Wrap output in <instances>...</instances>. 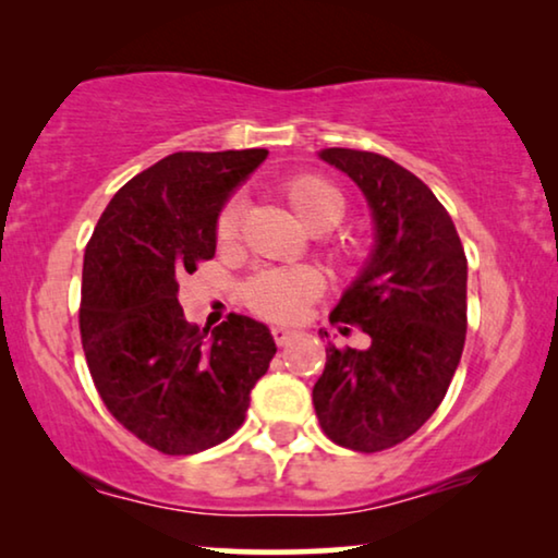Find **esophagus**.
<instances>
[{
    "label": "esophagus",
    "mask_w": 558,
    "mask_h": 558,
    "mask_svg": "<svg viewBox=\"0 0 558 558\" xmlns=\"http://www.w3.org/2000/svg\"><path fill=\"white\" fill-rule=\"evenodd\" d=\"M271 335H274V342H277L279 348H284L287 342H292L296 338V330H289V327H274Z\"/></svg>",
    "instance_id": "obj_1"
}]
</instances>
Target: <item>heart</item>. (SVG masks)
I'll list each match as a JSON object with an SVG mask.
<instances>
[{
  "label": "heart",
  "instance_id": "heart-1",
  "mask_svg": "<svg viewBox=\"0 0 558 558\" xmlns=\"http://www.w3.org/2000/svg\"><path fill=\"white\" fill-rule=\"evenodd\" d=\"M279 193L296 218L312 231H330L345 218L348 203L332 182L319 174H292L279 185ZM243 205L239 197L223 203L216 218V239L231 243L241 231ZM353 248L335 246L332 258L338 264L353 262ZM323 274L315 266H274L251 277L243 284V302L254 315L269 323H296L312 302L323 292Z\"/></svg>",
  "mask_w": 558,
  "mask_h": 558
}]
</instances>
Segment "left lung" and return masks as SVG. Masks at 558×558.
Wrapping results in <instances>:
<instances>
[{"label": "left lung", "instance_id": "obj_1", "mask_svg": "<svg viewBox=\"0 0 558 558\" xmlns=\"http://www.w3.org/2000/svg\"><path fill=\"white\" fill-rule=\"evenodd\" d=\"M319 157L363 190L376 248L330 315L368 332L371 348L327 345L312 403L335 445L371 454L422 429L452 384L468 332V256L445 205L407 167L363 149Z\"/></svg>", "mask_w": 558, "mask_h": 558}]
</instances>
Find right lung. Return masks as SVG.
I'll use <instances>...</instances> for the list:
<instances>
[{
	"label": "right lung",
	"mask_w": 558,
	"mask_h": 558,
	"mask_svg": "<svg viewBox=\"0 0 558 558\" xmlns=\"http://www.w3.org/2000/svg\"><path fill=\"white\" fill-rule=\"evenodd\" d=\"M266 149L174 151L111 197L83 256L81 342L109 414L162 454L226 441L277 345L231 312L205 338L178 302L180 279L216 256V218Z\"/></svg>",
	"instance_id": "obj_1"
}]
</instances>
